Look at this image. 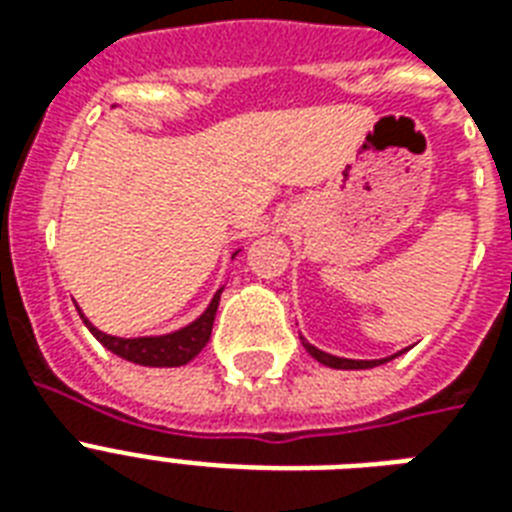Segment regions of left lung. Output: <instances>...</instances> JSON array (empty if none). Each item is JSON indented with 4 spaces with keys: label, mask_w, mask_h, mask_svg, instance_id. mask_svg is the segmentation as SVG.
Wrapping results in <instances>:
<instances>
[{
    "label": "left lung",
    "mask_w": 512,
    "mask_h": 512,
    "mask_svg": "<svg viewBox=\"0 0 512 512\" xmlns=\"http://www.w3.org/2000/svg\"><path fill=\"white\" fill-rule=\"evenodd\" d=\"M303 340V337H300ZM305 350L311 353L316 361H321L324 366H332V369H369V366H377L382 364V361H350V358H337V356H329V353H324V350L313 348V345H308V342L303 340ZM385 361H390V358H385Z\"/></svg>",
    "instance_id": "left-lung-1"
}]
</instances>
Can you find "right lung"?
<instances>
[{
  "instance_id": "obj_1",
  "label": "right lung",
  "mask_w": 512,
  "mask_h": 512,
  "mask_svg": "<svg viewBox=\"0 0 512 512\" xmlns=\"http://www.w3.org/2000/svg\"><path fill=\"white\" fill-rule=\"evenodd\" d=\"M220 292L212 297V303L199 319L193 321L191 327L180 329V332H172V335L164 337H135V340H124V337H111L103 335L100 329H95L90 321L84 319L87 329L92 335L98 337L103 345H106L111 353L116 356L127 358L132 364H143V366H183L188 364L193 356H199V350L209 342V335H212V324H215V313L217 305H220Z\"/></svg>"
}]
</instances>
